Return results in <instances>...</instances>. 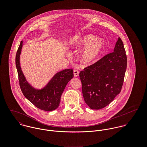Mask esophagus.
I'll return each mask as SVG.
<instances>
[{
    "mask_svg": "<svg viewBox=\"0 0 147 147\" xmlns=\"http://www.w3.org/2000/svg\"><path fill=\"white\" fill-rule=\"evenodd\" d=\"M74 75L75 77H78L79 75V71H78L77 69L74 70Z\"/></svg>",
    "mask_w": 147,
    "mask_h": 147,
    "instance_id": "esophagus-1",
    "label": "esophagus"
}]
</instances>
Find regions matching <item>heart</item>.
<instances>
[{
	"mask_svg": "<svg viewBox=\"0 0 147 147\" xmlns=\"http://www.w3.org/2000/svg\"><path fill=\"white\" fill-rule=\"evenodd\" d=\"M70 43L74 46L86 45L82 51L80 58L84 63L96 61L105 50V43L101 39L95 40L93 35L76 36L70 40Z\"/></svg>",
	"mask_w": 147,
	"mask_h": 147,
	"instance_id": "b5f03b06",
	"label": "heart"
}]
</instances>
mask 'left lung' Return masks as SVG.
Segmentation results:
<instances>
[{"label": "left lung", "instance_id": "1", "mask_svg": "<svg viewBox=\"0 0 147 147\" xmlns=\"http://www.w3.org/2000/svg\"><path fill=\"white\" fill-rule=\"evenodd\" d=\"M126 68V50L119 38L113 52L80 71L84 101L90 109L105 107L120 93Z\"/></svg>", "mask_w": 147, "mask_h": 147}]
</instances>
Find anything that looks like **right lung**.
Returning <instances> with one entry per match:
<instances>
[{"label":"right lung","instance_id":"add662e5","mask_svg":"<svg viewBox=\"0 0 147 147\" xmlns=\"http://www.w3.org/2000/svg\"><path fill=\"white\" fill-rule=\"evenodd\" d=\"M22 46L21 41L16 55V66L20 87L24 96L37 108L44 111H53L59 105L61 97L65 86L74 77L72 68L57 73L42 90H36L28 82L22 74L20 65V55Z\"/></svg>","mask_w":147,"mask_h":147}]
</instances>
